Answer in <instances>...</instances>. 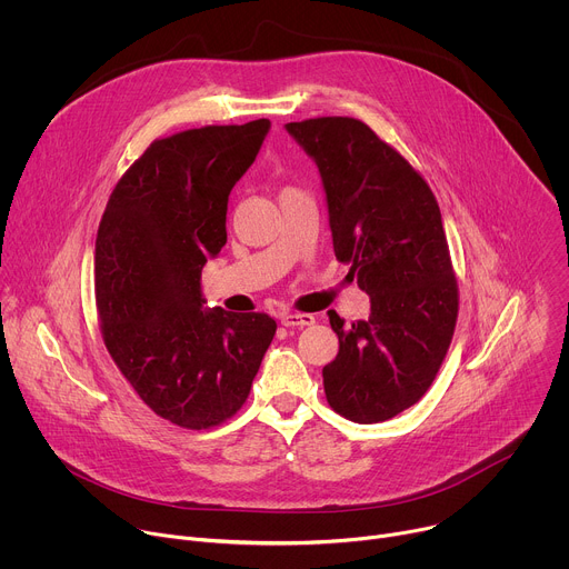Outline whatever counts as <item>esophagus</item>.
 <instances>
[{"label": "esophagus", "mask_w": 569, "mask_h": 569, "mask_svg": "<svg viewBox=\"0 0 569 569\" xmlns=\"http://www.w3.org/2000/svg\"><path fill=\"white\" fill-rule=\"evenodd\" d=\"M281 323H283V327L303 329V327H310V323H315V317L308 315V312H283Z\"/></svg>", "instance_id": "1"}]
</instances>
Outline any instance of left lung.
Instances as JSON below:
<instances>
[{"mask_svg": "<svg viewBox=\"0 0 569 569\" xmlns=\"http://www.w3.org/2000/svg\"><path fill=\"white\" fill-rule=\"evenodd\" d=\"M286 130L315 159L336 257L371 299L369 319L349 327L329 310L340 351L321 371L323 391L349 421H387L430 389L455 333L459 292L437 198L358 119L319 117Z\"/></svg>", "mask_w": 569, "mask_h": 569, "instance_id": "left-lung-1", "label": "left lung"}]
</instances>
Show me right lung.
Masks as SVG:
<instances>
[{"instance_id":"right-lung-1","label":"right lung","mask_w":569,"mask_h":569,"mask_svg":"<svg viewBox=\"0 0 569 569\" xmlns=\"http://www.w3.org/2000/svg\"><path fill=\"white\" fill-rule=\"evenodd\" d=\"M268 119L152 141L117 182L99 224L103 342L148 408L180 428L231 419L277 333L266 312L204 308L200 274L227 242V200Z\"/></svg>"}]
</instances>
